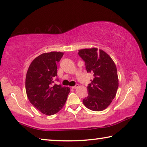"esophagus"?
Listing matches in <instances>:
<instances>
[{"label": "esophagus", "instance_id": "esophagus-1", "mask_svg": "<svg viewBox=\"0 0 147 147\" xmlns=\"http://www.w3.org/2000/svg\"><path fill=\"white\" fill-rule=\"evenodd\" d=\"M78 84H76V85H75L74 86L71 87V88L72 89H76L77 88H78Z\"/></svg>", "mask_w": 147, "mask_h": 147}]
</instances>
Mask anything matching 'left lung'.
I'll use <instances>...</instances> for the list:
<instances>
[{"mask_svg": "<svg viewBox=\"0 0 147 147\" xmlns=\"http://www.w3.org/2000/svg\"><path fill=\"white\" fill-rule=\"evenodd\" d=\"M78 53L85 61L88 73L93 74L83 103L91 110L102 111L111 103L119 87L115 64L106 52L97 48L80 49Z\"/></svg>", "mask_w": 147, "mask_h": 147, "instance_id": "8db88e82", "label": "left lung"}]
</instances>
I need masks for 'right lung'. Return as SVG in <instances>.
Wrapping results in <instances>:
<instances>
[{
    "instance_id": "obj_1",
    "label": "right lung",
    "mask_w": 147,
    "mask_h": 147,
    "mask_svg": "<svg viewBox=\"0 0 147 147\" xmlns=\"http://www.w3.org/2000/svg\"><path fill=\"white\" fill-rule=\"evenodd\" d=\"M62 52H51L36 57L27 71L25 88L29 101L42 113L56 114L63 108L70 92L68 87L54 84L57 63L63 56Z\"/></svg>"
}]
</instances>
